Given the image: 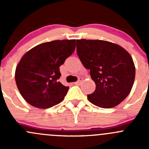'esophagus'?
Wrapping results in <instances>:
<instances>
[{
    "mask_svg": "<svg viewBox=\"0 0 149 149\" xmlns=\"http://www.w3.org/2000/svg\"><path fill=\"white\" fill-rule=\"evenodd\" d=\"M82 81H83V79H82V78H79V80L76 82H75L74 84H76V85H79V84L81 83Z\"/></svg>",
    "mask_w": 149,
    "mask_h": 149,
    "instance_id": "34e87169",
    "label": "esophagus"
}]
</instances>
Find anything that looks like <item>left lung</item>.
I'll return each instance as SVG.
<instances>
[{
  "instance_id": "8db88e82",
  "label": "left lung",
  "mask_w": 149,
  "mask_h": 149,
  "mask_svg": "<svg viewBox=\"0 0 149 149\" xmlns=\"http://www.w3.org/2000/svg\"><path fill=\"white\" fill-rule=\"evenodd\" d=\"M77 55L84 67L90 70L96 89L87 98L102 108H112L130 94L136 68L133 58L122 47L104 40H78Z\"/></svg>"
}]
</instances>
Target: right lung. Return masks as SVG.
I'll return each mask as SVG.
<instances>
[{"label":"right lung","mask_w":149,"mask_h":149,"mask_svg":"<svg viewBox=\"0 0 149 149\" xmlns=\"http://www.w3.org/2000/svg\"><path fill=\"white\" fill-rule=\"evenodd\" d=\"M75 48L76 40H55L34 47L22 57L15 79L19 92L29 104L47 109L63 100L69 87L58 80L60 66Z\"/></svg>","instance_id":"add662e5"}]
</instances>
